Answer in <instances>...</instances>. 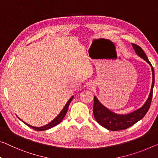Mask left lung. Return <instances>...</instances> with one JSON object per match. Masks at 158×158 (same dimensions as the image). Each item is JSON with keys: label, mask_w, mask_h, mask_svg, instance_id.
<instances>
[{"label": "left lung", "mask_w": 158, "mask_h": 158, "mask_svg": "<svg viewBox=\"0 0 158 158\" xmlns=\"http://www.w3.org/2000/svg\"><path fill=\"white\" fill-rule=\"evenodd\" d=\"M132 46L135 50L137 55L143 59L145 61L151 66L152 74V83L150 92L148 96V98L144 103V105L140 109H137L135 111L130 113V114L121 115L117 114L116 113L111 111V110L107 109L101 103L96 96L94 97V108L93 112L94 116L96 121L99 123L103 128L108 129V130L116 131L124 130L133 126V125L137 123L145 116L148 110H149L151 103L152 97V91H153V86L155 84V72L153 67L148 60L146 55L143 50V49L140 46L135 44L132 43Z\"/></svg>", "instance_id": "8db88e82"}]
</instances>
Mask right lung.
Masks as SVG:
<instances>
[{
	"mask_svg": "<svg viewBox=\"0 0 158 158\" xmlns=\"http://www.w3.org/2000/svg\"><path fill=\"white\" fill-rule=\"evenodd\" d=\"M73 98H74V96H72V97L69 98V101H68V102H67V103H66V105L64 106V107L63 108V109L62 110V111H61V112L60 113V114H59L58 116H56L55 119L52 120V121L51 122H49V123L48 124H47V125H45V126H42V127H35V126H30V125L27 124V123H25V122L22 121V120H21V119L20 118H18L20 119V121H22L25 124H26L27 126H29L30 128L34 129V130H35V131H46V130H48V129L52 128H53V127L56 126V125H58L59 123H60L61 121H62L63 118H64V116H65L66 114H67V110H68V108H69V104H70V103H71L72 100L73 99Z\"/></svg>",
	"mask_w": 158,
	"mask_h": 158,
	"instance_id": "right-lung-1",
	"label": "right lung"
}]
</instances>
